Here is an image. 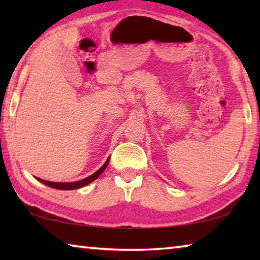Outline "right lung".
Masks as SVG:
<instances>
[{
  "mask_svg": "<svg viewBox=\"0 0 260 260\" xmlns=\"http://www.w3.org/2000/svg\"><path fill=\"white\" fill-rule=\"evenodd\" d=\"M109 160L110 158H108V160L104 162V165L101 167L100 170L96 171L94 174L89 175V177L80 180V181H77V182H50V181H46V180H42V179H39L37 178L39 181L45 183L46 186L48 187H51V188H55V189H60V190H73V189H78V188H81V187H85L86 184L93 182L94 180L98 179L101 174H102L103 171L107 169V166L109 164Z\"/></svg>",
  "mask_w": 260,
  "mask_h": 260,
  "instance_id": "add662e5",
  "label": "right lung"
}]
</instances>
